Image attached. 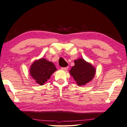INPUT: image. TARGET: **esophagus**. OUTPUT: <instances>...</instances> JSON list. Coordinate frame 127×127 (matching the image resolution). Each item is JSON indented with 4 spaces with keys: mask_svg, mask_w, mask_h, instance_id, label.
I'll use <instances>...</instances> for the list:
<instances>
[{
    "mask_svg": "<svg viewBox=\"0 0 127 127\" xmlns=\"http://www.w3.org/2000/svg\"><path fill=\"white\" fill-rule=\"evenodd\" d=\"M68 67H63V68H62V69H63V70H64V71H66V70H67L68 69Z\"/></svg>",
    "mask_w": 127,
    "mask_h": 127,
    "instance_id": "34e87169",
    "label": "esophagus"
}]
</instances>
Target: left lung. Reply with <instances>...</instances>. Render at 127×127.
Segmentation results:
<instances>
[{"mask_svg": "<svg viewBox=\"0 0 127 127\" xmlns=\"http://www.w3.org/2000/svg\"><path fill=\"white\" fill-rule=\"evenodd\" d=\"M74 65L71 68L69 73L78 86L85 85L91 81L95 74V68L82 58L74 60Z\"/></svg>", "mask_w": 127, "mask_h": 127, "instance_id": "1", "label": "left lung"}]
</instances>
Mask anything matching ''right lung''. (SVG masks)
<instances>
[{
    "label": "right lung",
    "mask_w": 127,
    "mask_h": 127,
    "mask_svg": "<svg viewBox=\"0 0 127 127\" xmlns=\"http://www.w3.org/2000/svg\"><path fill=\"white\" fill-rule=\"evenodd\" d=\"M57 69L52 62L45 58L36 60L32 64L29 69L31 77L40 85H43Z\"/></svg>",
    "instance_id": "1"
}]
</instances>
